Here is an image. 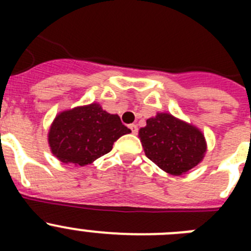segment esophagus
<instances>
[{
    "mask_svg": "<svg viewBox=\"0 0 251 251\" xmlns=\"http://www.w3.org/2000/svg\"><path fill=\"white\" fill-rule=\"evenodd\" d=\"M129 128H130V130H132L133 134H137V133H138V127H137L136 124H130Z\"/></svg>",
    "mask_w": 251,
    "mask_h": 251,
    "instance_id": "1",
    "label": "esophagus"
}]
</instances>
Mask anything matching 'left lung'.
<instances>
[{"label":"left lung","mask_w":251,"mask_h":251,"mask_svg":"<svg viewBox=\"0 0 251 251\" xmlns=\"http://www.w3.org/2000/svg\"><path fill=\"white\" fill-rule=\"evenodd\" d=\"M139 138L146 156L175 176L199 165L206 151L200 130L167 113H158L154 118L147 119V126L139 129Z\"/></svg>","instance_id":"8db88e82"}]
</instances>
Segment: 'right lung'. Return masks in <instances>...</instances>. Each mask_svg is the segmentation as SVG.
<instances>
[{
	"label": "right lung",
	"mask_w": 251,
	"mask_h": 251,
	"mask_svg": "<svg viewBox=\"0 0 251 251\" xmlns=\"http://www.w3.org/2000/svg\"><path fill=\"white\" fill-rule=\"evenodd\" d=\"M129 132L118 115L93 103L60 113L49 132V145L63 163L85 166L110 152L114 142Z\"/></svg>",
	"instance_id": "right-lung-1"
}]
</instances>
